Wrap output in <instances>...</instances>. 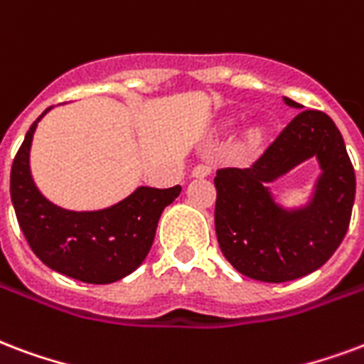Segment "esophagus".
Returning a JSON list of instances; mask_svg holds the SVG:
<instances>
[{
    "label": "esophagus",
    "mask_w": 364,
    "mask_h": 364,
    "mask_svg": "<svg viewBox=\"0 0 364 364\" xmlns=\"http://www.w3.org/2000/svg\"><path fill=\"white\" fill-rule=\"evenodd\" d=\"M212 171L208 164H196L195 168H193V177H204V175H208Z\"/></svg>",
    "instance_id": "esophagus-1"
}]
</instances>
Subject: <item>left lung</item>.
<instances>
[{
	"label": "left lung",
	"instance_id": "1",
	"mask_svg": "<svg viewBox=\"0 0 364 364\" xmlns=\"http://www.w3.org/2000/svg\"><path fill=\"white\" fill-rule=\"evenodd\" d=\"M285 104L301 107L289 98ZM311 155L323 168L315 200L306 210L285 213L264 185ZM214 185L218 243L247 278L282 284L318 270L351 222L353 164L340 129L318 109L299 112L247 168L218 169Z\"/></svg>",
	"mask_w": 364,
	"mask_h": 364
}]
</instances>
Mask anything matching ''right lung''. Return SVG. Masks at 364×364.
<instances>
[{
    "instance_id": "1",
    "label": "right lung",
    "mask_w": 364,
    "mask_h": 364,
    "mask_svg": "<svg viewBox=\"0 0 364 364\" xmlns=\"http://www.w3.org/2000/svg\"><path fill=\"white\" fill-rule=\"evenodd\" d=\"M40 117L31 125L11 166V200L32 252L52 270L86 284L125 278L146 258L161 210L179 196L181 187H141L100 212L58 208L40 195L28 171V150Z\"/></svg>"
}]
</instances>
